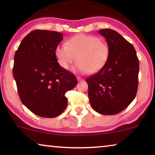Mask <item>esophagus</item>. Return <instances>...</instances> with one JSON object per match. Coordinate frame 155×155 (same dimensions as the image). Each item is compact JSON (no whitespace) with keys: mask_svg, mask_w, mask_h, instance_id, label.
<instances>
[{"mask_svg":"<svg viewBox=\"0 0 155 155\" xmlns=\"http://www.w3.org/2000/svg\"><path fill=\"white\" fill-rule=\"evenodd\" d=\"M77 78V80H78V81H83V79H82V78H80V77H78Z\"/></svg>","mask_w":155,"mask_h":155,"instance_id":"obj_1","label":"esophagus"}]
</instances>
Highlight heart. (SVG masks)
<instances>
[{
  "mask_svg": "<svg viewBox=\"0 0 155 155\" xmlns=\"http://www.w3.org/2000/svg\"><path fill=\"white\" fill-rule=\"evenodd\" d=\"M110 48L106 41L94 35H78L72 37L66 44L56 47L55 56L60 66L68 69L72 63L78 61L74 70L82 74H96L108 61Z\"/></svg>",
  "mask_w": 155,
  "mask_h": 155,
  "instance_id": "b5f03b06",
  "label": "heart"
}]
</instances>
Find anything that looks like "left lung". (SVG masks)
<instances>
[{"instance_id":"obj_1","label":"left lung","mask_w":155,"mask_h":155,"mask_svg":"<svg viewBox=\"0 0 155 155\" xmlns=\"http://www.w3.org/2000/svg\"><path fill=\"white\" fill-rule=\"evenodd\" d=\"M110 48L108 61L96 74L86 78L91 107L103 115H115L132 103L137 94L140 66L135 49L116 31H98Z\"/></svg>"}]
</instances>
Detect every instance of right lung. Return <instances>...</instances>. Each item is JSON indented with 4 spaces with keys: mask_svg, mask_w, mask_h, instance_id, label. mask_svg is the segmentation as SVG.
I'll return each mask as SVG.
<instances>
[{
    "mask_svg": "<svg viewBox=\"0 0 155 155\" xmlns=\"http://www.w3.org/2000/svg\"><path fill=\"white\" fill-rule=\"evenodd\" d=\"M63 40L59 32L31 31L14 55L13 74L24 105L42 117L59 115L67 107L65 94L77 84L74 74L60 66L55 49Z\"/></svg>",
    "mask_w": 155,
    "mask_h": 155,
    "instance_id": "1",
    "label": "right lung"
}]
</instances>
